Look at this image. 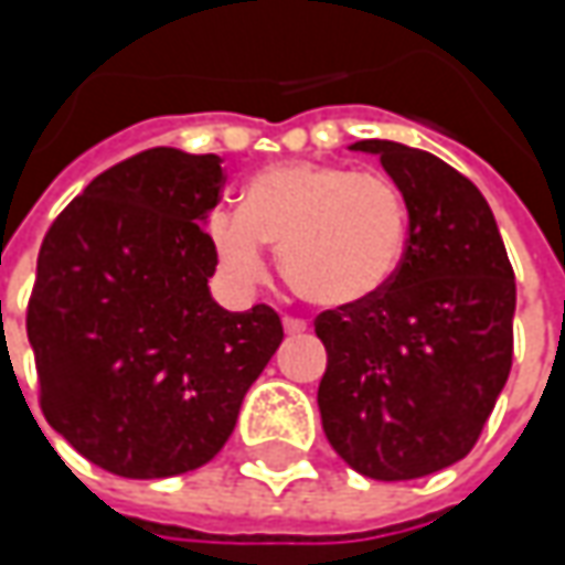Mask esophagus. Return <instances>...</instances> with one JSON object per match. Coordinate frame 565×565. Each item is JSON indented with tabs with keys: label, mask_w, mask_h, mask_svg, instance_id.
<instances>
[{
	"label": "esophagus",
	"mask_w": 565,
	"mask_h": 565,
	"mask_svg": "<svg viewBox=\"0 0 565 565\" xmlns=\"http://www.w3.org/2000/svg\"><path fill=\"white\" fill-rule=\"evenodd\" d=\"M282 327H286V333H289V337H301V333H308V320H301V317H282Z\"/></svg>",
	"instance_id": "esophagus-1"
}]
</instances>
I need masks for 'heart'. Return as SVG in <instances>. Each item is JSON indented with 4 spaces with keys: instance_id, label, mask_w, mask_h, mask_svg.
<instances>
[{
    "instance_id": "obj_1",
    "label": "heart",
    "mask_w": 565,
    "mask_h": 565,
    "mask_svg": "<svg viewBox=\"0 0 565 565\" xmlns=\"http://www.w3.org/2000/svg\"><path fill=\"white\" fill-rule=\"evenodd\" d=\"M206 235L232 279L257 282L270 245L295 295L317 308H352L399 270L408 204L383 172L279 163L250 179L242 210H213Z\"/></svg>"
}]
</instances>
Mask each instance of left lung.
Segmentation results:
<instances>
[{
	"mask_svg": "<svg viewBox=\"0 0 565 565\" xmlns=\"http://www.w3.org/2000/svg\"><path fill=\"white\" fill-rule=\"evenodd\" d=\"M377 153L408 204L405 254L374 298L315 320L330 446L374 481H412L466 459L512 367L515 276L488 201L440 157Z\"/></svg>",
	"mask_w": 565,
	"mask_h": 565,
	"instance_id": "8db88e82",
	"label": "left lung"
}]
</instances>
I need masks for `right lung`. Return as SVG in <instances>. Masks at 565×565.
<instances>
[{"mask_svg": "<svg viewBox=\"0 0 565 565\" xmlns=\"http://www.w3.org/2000/svg\"><path fill=\"white\" fill-rule=\"evenodd\" d=\"M220 163L175 147L121 160L40 245L28 301L40 408L84 459L121 478L210 462L282 342L270 305L232 315L206 286Z\"/></svg>", "mask_w": 565, "mask_h": 565, "instance_id": "right-lung-1", "label": "right lung"}]
</instances>
